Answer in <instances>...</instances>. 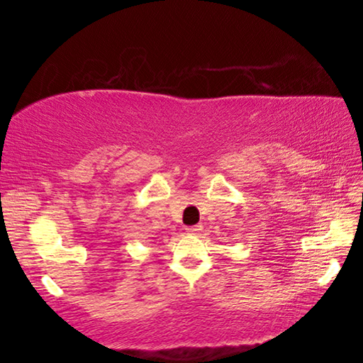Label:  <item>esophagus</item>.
Returning <instances> with one entry per match:
<instances>
[{
  "instance_id": "esophagus-1",
  "label": "esophagus",
  "mask_w": 363,
  "mask_h": 363,
  "mask_svg": "<svg viewBox=\"0 0 363 363\" xmlns=\"http://www.w3.org/2000/svg\"><path fill=\"white\" fill-rule=\"evenodd\" d=\"M201 229H203V225H200V224H196V225H192V227H187V232L189 233H192V235H195V233H199Z\"/></svg>"
}]
</instances>
